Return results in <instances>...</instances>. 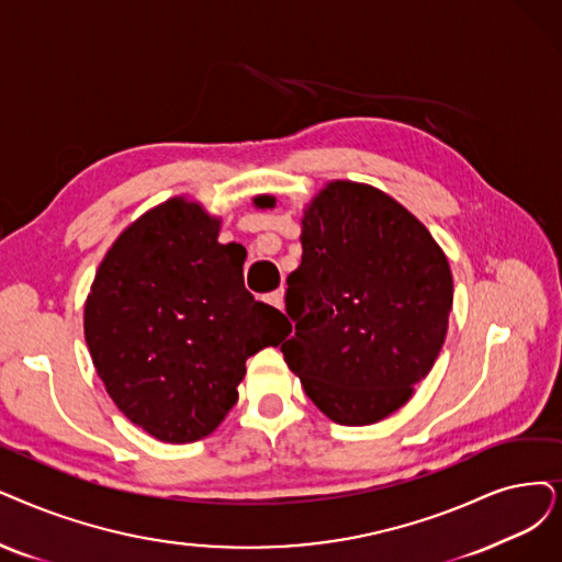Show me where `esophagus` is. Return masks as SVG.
Listing matches in <instances>:
<instances>
[{
	"label": "esophagus",
	"instance_id": "34e87169",
	"mask_svg": "<svg viewBox=\"0 0 562 562\" xmlns=\"http://www.w3.org/2000/svg\"><path fill=\"white\" fill-rule=\"evenodd\" d=\"M267 302L272 304L274 308H283V290H277V293H272L267 297Z\"/></svg>",
	"mask_w": 562,
	"mask_h": 562
}]
</instances>
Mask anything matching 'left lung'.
I'll return each instance as SVG.
<instances>
[{"label": "left lung", "instance_id": "8db88e82", "mask_svg": "<svg viewBox=\"0 0 562 562\" xmlns=\"http://www.w3.org/2000/svg\"><path fill=\"white\" fill-rule=\"evenodd\" d=\"M450 311V262L396 200L355 182L313 200L302 265L288 277L294 334L281 352L329 419L364 426L398 411L436 364Z\"/></svg>", "mask_w": 562, "mask_h": 562}]
</instances>
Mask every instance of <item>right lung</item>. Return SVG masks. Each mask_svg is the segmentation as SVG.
<instances>
[{
  "mask_svg": "<svg viewBox=\"0 0 562 562\" xmlns=\"http://www.w3.org/2000/svg\"><path fill=\"white\" fill-rule=\"evenodd\" d=\"M218 221L172 198L120 235L85 304V339L117 408L166 442L210 436L237 401L246 359L288 334L246 290Z\"/></svg>",
  "mask_w": 562,
  "mask_h": 562,
  "instance_id": "right-lung-1",
  "label": "right lung"
}]
</instances>
